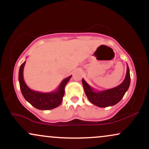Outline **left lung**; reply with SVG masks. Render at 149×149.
I'll use <instances>...</instances> for the list:
<instances>
[{
  "label": "left lung",
  "instance_id": "left-lung-1",
  "mask_svg": "<svg viewBox=\"0 0 149 149\" xmlns=\"http://www.w3.org/2000/svg\"><path fill=\"white\" fill-rule=\"evenodd\" d=\"M82 83L84 88L85 95H87L89 101L92 104L102 108L111 107L118 104L122 100L125 92L129 88L130 85L129 67L127 66V73L123 82L116 88L103 90V91H95L85 81L83 78L82 79Z\"/></svg>",
  "mask_w": 149,
  "mask_h": 149
}]
</instances>
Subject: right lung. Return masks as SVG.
<instances>
[{
    "instance_id": "add662e5",
    "label": "right lung",
    "mask_w": 149,
    "mask_h": 149,
    "mask_svg": "<svg viewBox=\"0 0 149 149\" xmlns=\"http://www.w3.org/2000/svg\"><path fill=\"white\" fill-rule=\"evenodd\" d=\"M25 63L24 61L21 65L19 71L20 90L25 100L29 102L33 107L40 110H50L59 107L62 102L63 97L64 95L65 86L71 78V76L63 80L56 91L47 92V93L33 91L27 86L24 80L23 71Z\"/></svg>"
}]
</instances>
